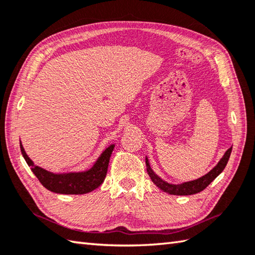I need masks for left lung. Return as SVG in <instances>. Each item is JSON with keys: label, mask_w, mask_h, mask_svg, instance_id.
<instances>
[{"label": "left lung", "mask_w": 255, "mask_h": 255, "mask_svg": "<svg viewBox=\"0 0 255 255\" xmlns=\"http://www.w3.org/2000/svg\"><path fill=\"white\" fill-rule=\"evenodd\" d=\"M232 151V147L229 148L228 150L224 152L223 157L220 159V161L217 163V166L212 168L210 171L208 173L204 174V176L196 179V180H191V181H186L182 183H169L167 181H164L163 179H161L158 174L154 172L151 167L150 163H149L148 157H146V166H147V172L150 177L151 181L156 184V186L161 189L162 191L167 192L169 194H173V196H191V194H196L198 192H201L204 190L209 184H210L214 179H216L219 174H220L223 169L226 168L227 163L229 161V158H230V154Z\"/></svg>", "instance_id": "left-lung-1"}]
</instances>
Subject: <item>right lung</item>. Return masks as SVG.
<instances>
[{
  "mask_svg": "<svg viewBox=\"0 0 255 255\" xmlns=\"http://www.w3.org/2000/svg\"><path fill=\"white\" fill-rule=\"evenodd\" d=\"M19 147L28 167L47 190L59 194H85L94 191L104 182L115 144H109L87 170L68 172H52L42 167L35 166L21 141Z\"/></svg>",
  "mask_w": 255,
  "mask_h": 255,
  "instance_id": "right-lung-1",
  "label": "right lung"
}]
</instances>
